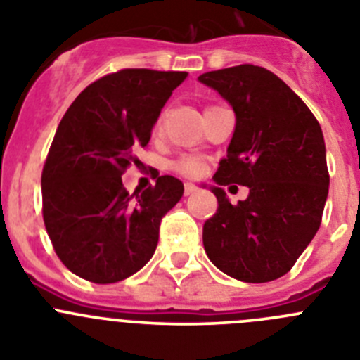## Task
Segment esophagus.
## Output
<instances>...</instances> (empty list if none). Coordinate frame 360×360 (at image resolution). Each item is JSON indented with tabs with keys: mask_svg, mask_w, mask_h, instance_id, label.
<instances>
[{
	"mask_svg": "<svg viewBox=\"0 0 360 360\" xmlns=\"http://www.w3.org/2000/svg\"><path fill=\"white\" fill-rule=\"evenodd\" d=\"M196 191H198V187L195 186V184H191V182H187L186 186H184V193H186V196H189V195H193V193H196Z\"/></svg>",
	"mask_w": 360,
	"mask_h": 360,
	"instance_id": "1",
	"label": "esophagus"
}]
</instances>
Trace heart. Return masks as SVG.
<instances>
[{
	"instance_id": "b5f03b06",
	"label": "heart",
	"mask_w": 360,
	"mask_h": 360,
	"mask_svg": "<svg viewBox=\"0 0 360 360\" xmlns=\"http://www.w3.org/2000/svg\"><path fill=\"white\" fill-rule=\"evenodd\" d=\"M162 120H164V115H160V119H158V128L162 126ZM173 169L176 171V173L184 174V176H196V174H200V171H202V164H200V160H196L195 157H182L174 162Z\"/></svg>"
}]
</instances>
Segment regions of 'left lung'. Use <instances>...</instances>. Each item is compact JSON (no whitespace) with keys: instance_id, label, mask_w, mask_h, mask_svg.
Returning <instances> with one entry per match:
<instances>
[{"instance_id":"left-lung-1","label":"left lung","mask_w":360,"mask_h":360,"mask_svg":"<svg viewBox=\"0 0 360 360\" xmlns=\"http://www.w3.org/2000/svg\"><path fill=\"white\" fill-rule=\"evenodd\" d=\"M231 103L236 129L214 174L218 186L249 187L232 205L221 187L203 247L221 272L266 283L294 266L323 219L330 174L321 126L299 95L270 70L238 65L200 75Z\"/></svg>"}]
</instances>
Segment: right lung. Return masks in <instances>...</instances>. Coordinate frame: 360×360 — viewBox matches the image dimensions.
I'll use <instances>...</instances> for the list:
<instances>
[{"label":"right lung","mask_w":360,"mask_h":360,"mask_svg":"<svg viewBox=\"0 0 360 360\" xmlns=\"http://www.w3.org/2000/svg\"><path fill=\"white\" fill-rule=\"evenodd\" d=\"M187 72L124 68L91 82L66 110L46 155L43 219L63 265L106 285L135 274L151 259L160 221L184 195L164 174L129 195L122 174L139 165L135 151L151 139L165 101Z\"/></svg>","instance_id":"obj_1"}]
</instances>
